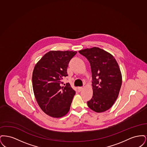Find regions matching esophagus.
I'll return each instance as SVG.
<instances>
[{
  "mask_svg": "<svg viewBox=\"0 0 147 147\" xmlns=\"http://www.w3.org/2000/svg\"><path fill=\"white\" fill-rule=\"evenodd\" d=\"M83 89H84V88H83V87H79V88H78V90L79 92H80V91H82Z\"/></svg>",
  "mask_w": 147,
  "mask_h": 147,
  "instance_id": "1",
  "label": "esophagus"
}]
</instances>
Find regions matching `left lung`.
<instances>
[{"label":"left lung","instance_id":"left-lung-1","mask_svg":"<svg viewBox=\"0 0 147 147\" xmlns=\"http://www.w3.org/2000/svg\"><path fill=\"white\" fill-rule=\"evenodd\" d=\"M90 64L93 95L88 107L96 112L107 111L118 98L122 85V75L114 57L98 47L80 50Z\"/></svg>","mask_w":147,"mask_h":147}]
</instances>
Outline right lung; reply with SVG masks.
Returning a JSON list of instances; mask_svg holds the SVG:
<instances>
[{
  "instance_id": "right-lung-1",
  "label": "right lung",
  "mask_w": 147,
  "mask_h": 147,
  "mask_svg": "<svg viewBox=\"0 0 147 147\" xmlns=\"http://www.w3.org/2000/svg\"><path fill=\"white\" fill-rule=\"evenodd\" d=\"M76 51H51L35 65L32 87L36 101L42 111L52 117L65 116L76 94L69 83L61 82L68 76L67 68Z\"/></svg>"
}]
</instances>
